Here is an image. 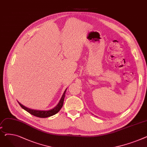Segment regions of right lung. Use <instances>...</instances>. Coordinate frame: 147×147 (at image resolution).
<instances>
[{"label":"right lung","instance_id":"right-lung-1","mask_svg":"<svg viewBox=\"0 0 147 147\" xmlns=\"http://www.w3.org/2000/svg\"><path fill=\"white\" fill-rule=\"evenodd\" d=\"M66 90H67V89L64 92L63 95H62V96L61 98V99L59 100V102H58V104L55 107H54L53 109L49 110H38L31 109H29V108H27V107L24 106L23 105H22L18 101V102L22 108L23 109H24V110H26V111H27L28 113H29L30 114L34 115V116H36V117H40V118L49 117L52 116V115H53L56 114L61 110L62 107H63V105L64 100V98H65V92H66Z\"/></svg>","mask_w":147,"mask_h":147}]
</instances>
